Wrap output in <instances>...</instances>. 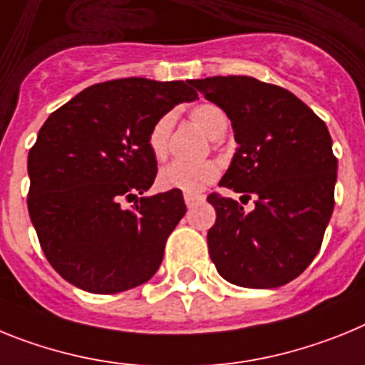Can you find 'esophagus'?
<instances>
[{
	"instance_id": "1",
	"label": "esophagus",
	"mask_w": 365,
	"mask_h": 365,
	"mask_svg": "<svg viewBox=\"0 0 365 365\" xmlns=\"http://www.w3.org/2000/svg\"><path fill=\"white\" fill-rule=\"evenodd\" d=\"M183 200H185L187 207H192L195 204H198V202L204 200V196H202V195H189V192H185V195H183Z\"/></svg>"
}]
</instances>
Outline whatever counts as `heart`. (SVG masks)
<instances>
[{"label":"heart","mask_w":365,"mask_h":365,"mask_svg":"<svg viewBox=\"0 0 365 365\" xmlns=\"http://www.w3.org/2000/svg\"><path fill=\"white\" fill-rule=\"evenodd\" d=\"M191 119L196 125L202 126L211 139H220L230 126L226 112L213 103L196 104L191 110ZM174 123H176V113L165 112L152 123L150 130H148V150L156 160H165L169 154ZM218 174H220V167L215 161H200V163L173 161L160 170L158 183L161 189L196 195V192L204 191L207 185H211L218 178Z\"/></svg>","instance_id":"heart-1"}]
</instances>
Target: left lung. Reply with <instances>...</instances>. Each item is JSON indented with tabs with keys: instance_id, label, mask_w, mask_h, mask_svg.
Masks as SVG:
<instances>
[{
	"instance_id": "left-lung-1",
	"label": "left lung",
	"mask_w": 365,
	"mask_h": 365,
	"mask_svg": "<svg viewBox=\"0 0 365 365\" xmlns=\"http://www.w3.org/2000/svg\"><path fill=\"white\" fill-rule=\"evenodd\" d=\"M192 86L226 112L239 143L218 187L255 198L246 213L230 196H207L217 211L209 257L233 284L283 287L312 262L331 220L338 169L331 134L303 101L275 84L227 75Z\"/></svg>"
}]
</instances>
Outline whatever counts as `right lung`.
Wrapping results in <instances>:
<instances>
[{"instance_id":"add662e5","label":"right lung","mask_w":365,"mask_h":365,"mask_svg":"<svg viewBox=\"0 0 365 365\" xmlns=\"http://www.w3.org/2000/svg\"><path fill=\"white\" fill-rule=\"evenodd\" d=\"M192 81L141 77L93 84L47 117L31 147L27 207L49 264L93 294L147 283L185 215L182 191L141 196L156 180L152 123L198 99ZM125 201L135 205L124 207Z\"/></svg>"}]
</instances>
